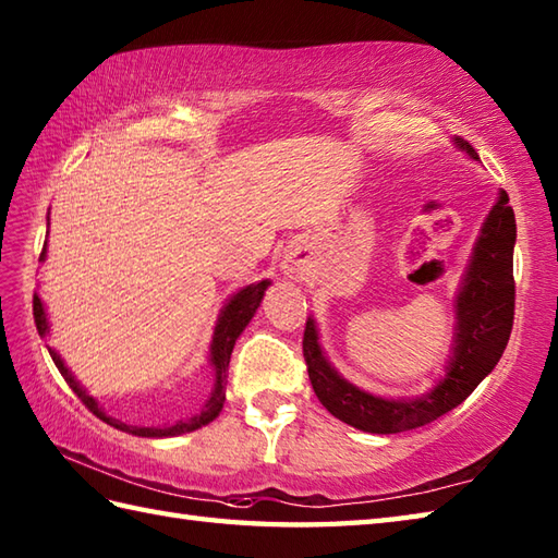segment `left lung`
Wrapping results in <instances>:
<instances>
[{"label": "left lung", "instance_id": "left-lung-1", "mask_svg": "<svg viewBox=\"0 0 558 558\" xmlns=\"http://www.w3.org/2000/svg\"><path fill=\"white\" fill-rule=\"evenodd\" d=\"M453 146L470 160H480L468 141L453 138ZM515 216L508 194L499 189L496 204L484 218L468 268L462 272L453 302V342L446 374L436 386L412 398H381L342 378L318 342L314 316L306 318L304 360L310 381L322 405L354 429L369 434H398L429 424L458 408L501 360L513 328Z\"/></svg>", "mask_w": 558, "mask_h": 558}]
</instances>
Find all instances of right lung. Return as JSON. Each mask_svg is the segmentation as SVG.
<instances>
[{
	"label": "right lung",
	"instance_id": "1",
	"mask_svg": "<svg viewBox=\"0 0 558 558\" xmlns=\"http://www.w3.org/2000/svg\"><path fill=\"white\" fill-rule=\"evenodd\" d=\"M47 225H50V213H47ZM45 256H47V242L43 246L40 260H45ZM268 286H270V280L252 282V286L236 290L232 298L222 304V310L218 314V322H216V328H213L210 348H208V360H210V366H213V376H216V378H213V388H210V396L206 400V405H204V410H201L198 414H194V417L180 420V422L168 424V426H129V424H124L120 420L110 417V414H105V410L98 405V400L93 398V396H88L86 388H83L76 381V376L71 374V369L64 364V360L59 357V352L52 350L50 345H47V352H50L54 366L59 369V374L64 376V381L69 384V388L74 390V393L83 400V405H86L102 422H108L110 426H114V429L129 432V434H134V436H146V438L180 436V434H186V432H196V429H201V426H206V424H210L213 420H216L218 414H220V410H222L225 386H228V366H230L232 348H234L236 338L242 336V330L254 318V314H256V310L260 306V300H264ZM33 318H35V328H38L40 338H45L47 333H50V322H47L45 304H43L38 292L33 294Z\"/></svg>",
	"mask_w": 558,
	"mask_h": 558
}]
</instances>
